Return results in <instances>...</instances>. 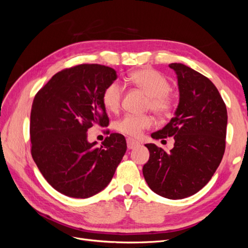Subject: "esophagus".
<instances>
[{"label":"esophagus","mask_w":248,"mask_h":248,"mask_svg":"<svg viewBox=\"0 0 248 248\" xmlns=\"http://www.w3.org/2000/svg\"><path fill=\"white\" fill-rule=\"evenodd\" d=\"M139 145H140L139 141L134 140H132V139H130V138L127 139V147H128V149H133V148L138 147Z\"/></svg>","instance_id":"obj_1"}]
</instances>
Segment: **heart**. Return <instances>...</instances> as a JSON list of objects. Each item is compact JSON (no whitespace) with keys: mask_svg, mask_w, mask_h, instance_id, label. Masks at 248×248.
Listing matches in <instances>:
<instances>
[{"mask_svg":"<svg viewBox=\"0 0 248 248\" xmlns=\"http://www.w3.org/2000/svg\"><path fill=\"white\" fill-rule=\"evenodd\" d=\"M131 84L148 95L146 108L152 110L156 116L166 117L174 107L170 94V84L166 77L154 69L144 68L131 72L128 76ZM124 90L119 81H111L102 93V103L108 110L116 112L123 98ZM152 125V118L148 115L126 114L116 124L118 131L129 137H139L144 129Z\"/></svg>","mask_w":248,"mask_h":248,"instance_id":"1","label":"heart"}]
</instances>
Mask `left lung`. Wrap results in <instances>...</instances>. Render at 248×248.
<instances>
[{
  "label": "left lung",
  "mask_w": 248,
  "mask_h": 248,
  "mask_svg": "<svg viewBox=\"0 0 248 248\" xmlns=\"http://www.w3.org/2000/svg\"><path fill=\"white\" fill-rule=\"evenodd\" d=\"M169 66L177 74L180 101L175 116L151 137H174L175 144L170 152L146 144L150 157L142 174L155 193L180 200L200 191L218 168L226 150L228 112L208 78L183 64Z\"/></svg>",
  "instance_id": "obj_1"
}]
</instances>
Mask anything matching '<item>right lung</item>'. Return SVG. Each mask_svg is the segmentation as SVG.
Wrapping results in <instances>:
<instances>
[{
	"label": "right lung",
	"instance_id": "obj_1",
	"mask_svg": "<svg viewBox=\"0 0 248 248\" xmlns=\"http://www.w3.org/2000/svg\"><path fill=\"white\" fill-rule=\"evenodd\" d=\"M116 78L110 67L79 64L56 73L34 97L31 154L44 179L67 197L87 199L106 188L126 152L120 133L100 147L87 140L91 127L109 124L102 93Z\"/></svg>",
	"mask_w": 248,
	"mask_h": 248
}]
</instances>
